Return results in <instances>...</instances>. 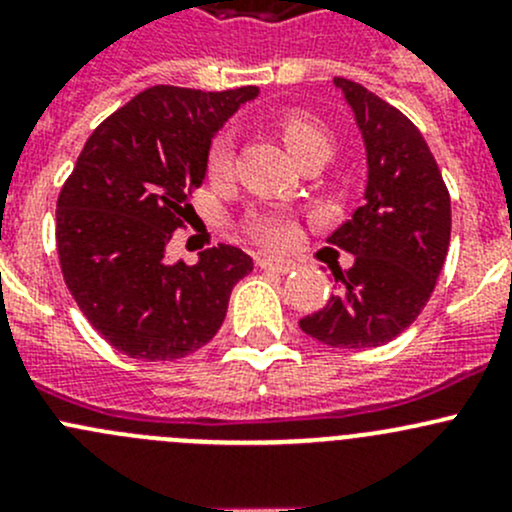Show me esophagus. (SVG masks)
I'll return each mask as SVG.
<instances>
[{
  "label": "esophagus",
  "mask_w": 512,
  "mask_h": 512,
  "mask_svg": "<svg viewBox=\"0 0 512 512\" xmlns=\"http://www.w3.org/2000/svg\"><path fill=\"white\" fill-rule=\"evenodd\" d=\"M257 265H260L262 270H275V272H282V275L297 270V262L289 260V257H262Z\"/></svg>",
  "instance_id": "34e87169"
}]
</instances>
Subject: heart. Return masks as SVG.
<instances>
[{"mask_svg": "<svg viewBox=\"0 0 512 512\" xmlns=\"http://www.w3.org/2000/svg\"><path fill=\"white\" fill-rule=\"evenodd\" d=\"M280 133L285 138L289 153L294 158L307 156L314 148H329L332 138H329V131L312 116H304V113H287L280 121ZM232 158H235V151H232V141L227 136H218L210 146L208 153V173L210 178L220 180L230 173ZM250 235L255 237L257 242L270 247H282L292 240L294 225L292 220L285 218V215H257L250 223Z\"/></svg>", "mask_w": 512, "mask_h": 512, "instance_id": "obj_1", "label": "heart"}]
</instances>
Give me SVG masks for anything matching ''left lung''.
<instances>
[{"mask_svg": "<svg viewBox=\"0 0 512 512\" xmlns=\"http://www.w3.org/2000/svg\"><path fill=\"white\" fill-rule=\"evenodd\" d=\"M334 86L364 141V203L329 235L354 265L334 270L337 292L299 327L327 347L371 349L399 337L426 307L451 242V198L421 131L399 108L349 79Z\"/></svg>", "mask_w": 512, "mask_h": 512, "instance_id": "8db88e82", "label": "left lung"}]
</instances>
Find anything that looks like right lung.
Here are the masks:
<instances>
[{
  "instance_id": "obj_1",
  "label": "right lung",
  "mask_w": 512,
  "mask_h": 512,
  "mask_svg": "<svg viewBox=\"0 0 512 512\" xmlns=\"http://www.w3.org/2000/svg\"><path fill=\"white\" fill-rule=\"evenodd\" d=\"M257 86L195 91L153 86L91 133L56 203L66 287L91 327L131 359L170 361L218 334L252 257L220 245L193 267L168 242L193 208L213 138Z\"/></svg>"
}]
</instances>
